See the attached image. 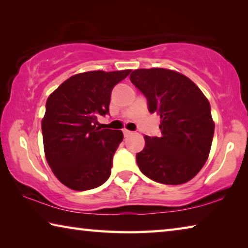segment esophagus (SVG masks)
Here are the masks:
<instances>
[{"label":"esophagus","mask_w":248,"mask_h":248,"mask_svg":"<svg viewBox=\"0 0 248 248\" xmlns=\"http://www.w3.org/2000/svg\"><path fill=\"white\" fill-rule=\"evenodd\" d=\"M124 137H128V136H130V134H132V131H130V130H127V129H124Z\"/></svg>","instance_id":"1"}]
</instances>
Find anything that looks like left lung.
<instances>
[{
  "mask_svg": "<svg viewBox=\"0 0 248 248\" xmlns=\"http://www.w3.org/2000/svg\"><path fill=\"white\" fill-rule=\"evenodd\" d=\"M130 79L161 118L162 137L145 136L137 164L146 177L165 185L189 182L202 169L211 149L215 121L208 98L186 75L174 70L138 69Z\"/></svg>",
  "mask_w": 248,
  "mask_h": 248,
  "instance_id": "1",
  "label": "left lung"
}]
</instances>
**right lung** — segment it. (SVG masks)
I'll return each instance as SVG.
<instances>
[{"label": "right lung", "instance_id": "1", "mask_svg": "<svg viewBox=\"0 0 248 248\" xmlns=\"http://www.w3.org/2000/svg\"><path fill=\"white\" fill-rule=\"evenodd\" d=\"M131 70L89 71L72 75L49 95L41 120L46 159L70 189L83 191L110 176L121 130H100L97 117L109 112L111 91Z\"/></svg>", "mask_w": 248, "mask_h": 248}]
</instances>
